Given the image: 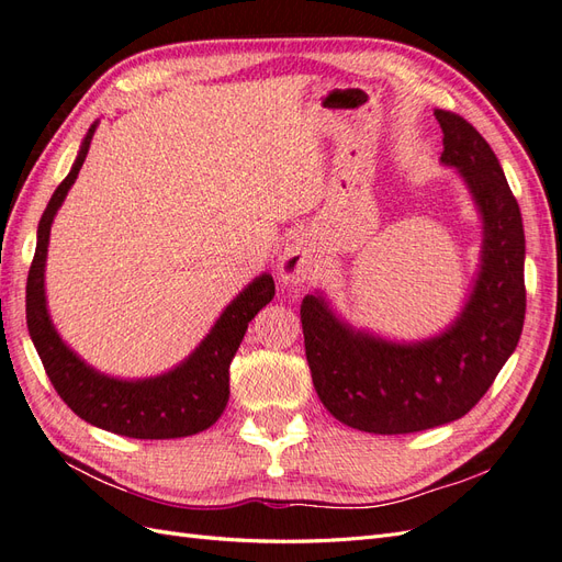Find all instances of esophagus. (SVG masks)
<instances>
[{"instance_id":"obj_1","label":"esophagus","mask_w":562,"mask_h":562,"mask_svg":"<svg viewBox=\"0 0 562 562\" xmlns=\"http://www.w3.org/2000/svg\"><path fill=\"white\" fill-rule=\"evenodd\" d=\"M316 277H318L316 255L297 239L285 244L281 258H279V279L283 283L302 285V283H310Z\"/></svg>"}]
</instances>
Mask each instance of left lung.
Instances as JSON below:
<instances>
[{
    "instance_id": "left-lung-1",
    "label": "left lung",
    "mask_w": 562,
    "mask_h": 562,
    "mask_svg": "<svg viewBox=\"0 0 562 562\" xmlns=\"http://www.w3.org/2000/svg\"><path fill=\"white\" fill-rule=\"evenodd\" d=\"M440 161L464 178L483 217L481 271L462 314L422 342H389L339 321L323 295L302 300L304 353L321 403L351 429L415 434L464 417L514 353L525 321V234L499 159L464 116L434 112Z\"/></svg>"
}]
</instances>
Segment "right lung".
Returning <instances> with one entry per match:
<instances>
[{
    "label": "right lung",
    "mask_w": 562,
    "mask_h": 562,
    "mask_svg": "<svg viewBox=\"0 0 562 562\" xmlns=\"http://www.w3.org/2000/svg\"><path fill=\"white\" fill-rule=\"evenodd\" d=\"M98 122L81 143L72 171L56 187L40 220L37 250L27 274L25 314L46 375L67 407L83 422L128 438H182L213 427L229 401V363L248 323L274 297V279L262 274L232 300L211 333L178 368L149 380H116L83 363L48 318L44 265L50 223L87 161Z\"/></svg>",
    "instance_id": "1"
}]
</instances>
